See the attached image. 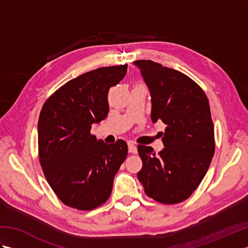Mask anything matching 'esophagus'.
Wrapping results in <instances>:
<instances>
[{"instance_id": "1", "label": "esophagus", "mask_w": 248, "mask_h": 248, "mask_svg": "<svg viewBox=\"0 0 248 248\" xmlns=\"http://www.w3.org/2000/svg\"><path fill=\"white\" fill-rule=\"evenodd\" d=\"M128 149L130 154H136V152H138V148H136L135 144L132 143V141H129L128 143Z\"/></svg>"}]
</instances>
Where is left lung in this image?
Listing matches in <instances>:
<instances>
[{
    "label": "left lung",
    "mask_w": 248,
    "mask_h": 248,
    "mask_svg": "<svg viewBox=\"0 0 248 248\" xmlns=\"http://www.w3.org/2000/svg\"><path fill=\"white\" fill-rule=\"evenodd\" d=\"M133 64L151 96V120L166 124L159 155L139 145L143 167L138 178L147 196L173 204L191 196L202 181L215 150L208 98L192 78L152 61Z\"/></svg>",
    "instance_id": "1"
}]
</instances>
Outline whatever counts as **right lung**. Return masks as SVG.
Wrapping results in <instances>:
<instances>
[{
  "instance_id": "obj_1",
  "label": "right lung",
  "mask_w": 248,
  "mask_h": 248,
  "mask_svg": "<svg viewBox=\"0 0 248 248\" xmlns=\"http://www.w3.org/2000/svg\"><path fill=\"white\" fill-rule=\"evenodd\" d=\"M128 65L98 68L52 94L38 120L40 165L62 202L83 211L103 204L128 155L123 140L107 144L91 134L107 118L108 89L123 80Z\"/></svg>"
}]
</instances>
